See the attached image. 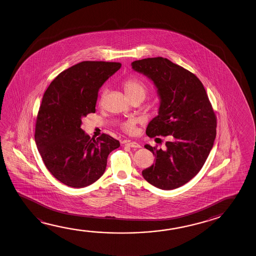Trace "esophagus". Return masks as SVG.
<instances>
[{
  "instance_id": "34e87169",
  "label": "esophagus",
  "mask_w": 256,
  "mask_h": 256,
  "mask_svg": "<svg viewBox=\"0 0 256 256\" xmlns=\"http://www.w3.org/2000/svg\"><path fill=\"white\" fill-rule=\"evenodd\" d=\"M126 145L130 148H140L139 143L135 142H126Z\"/></svg>"
}]
</instances>
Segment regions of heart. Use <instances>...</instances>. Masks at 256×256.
<instances>
[{"label": "heart", "mask_w": 256, "mask_h": 256, "mask_svg": "<svg viewBox=\"0 0 256 256\" xmlns=\"http://www.w3.org/2000/svg\"><path fill=\"white\" fill-rule=\"evenodd\" d=\"M124 88L126 94L129 98H132L136 96H142L143 98H145L148 92L146 85L137 78H128L124 83ZM122 128L127 132H132L135 129L134 120H128L126 122L122 124Z\"/></svg>", "instance_id": "obj_1"}]
</instances>
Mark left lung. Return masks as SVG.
Instances as JSON below:
<instances>
[{
  "mask_svg": "<svg viewBox=\"0 0 256 256\" xmlns=\"http://www.w3.org/2000/svg\"><path fill=\"white\" fill-rule=\"evenodd\" d=\"M152 80L160 98L158 116L148 124V137L168 136L165 148H145L156 156L144 179L162 190H173L194 178L216 138L217 121L202 83L189 70L163 57L132 62Z\"/></svg>",
  "mask_w": 256,
  "mask_h": 256,
  "instance_id": "obj_1",
  "label": "left lung"
}]
</instances>
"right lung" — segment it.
Returning <instances> with one entry per match:
<instances>
[{"mask_svg": "<svg viewBox=\"0 0 256 256\" xmlns=\"http://www.w3.org/2000/svg\"><path fill=\"white\" fill-rule=\"evenodd\" d=\"M120 62H82L65 70L44 92L36 124L35 140L49 172L68 186L82 188L104 174L109 153L120 142L108 134L98 139L80 128L95 113L100 88Z\"/></svg>", "mask_w": 256, "mask_h": 256, "instance_id": "obj_1", "label": "right lung"}]
</instances>
